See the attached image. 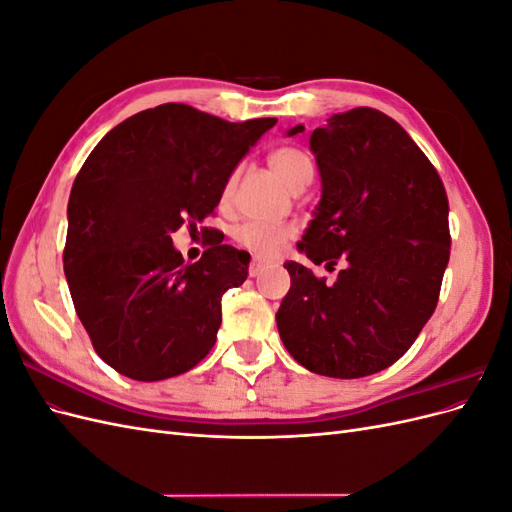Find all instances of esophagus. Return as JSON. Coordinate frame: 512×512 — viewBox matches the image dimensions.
<instances>
[{
  "label": "esophagus",
  "instance_id": "1",
  "mask_svg": "<svg viewBox=\"0 0 512 512\" xmlns=\"http://www.w3.org/2000/svg\"><path fill=\"white\" fill-rule=\"evenodd\" d=\"M267 269V262L265 260H260V258H254L252 260V265H250V275L252 277H256V275H260L262 271Z\"/></svg>",
  "mask_w": 512,
  "mask_h": 512
}]
</instances>
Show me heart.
I'll use <instances>...</instances> for the list:
<instances>
[{
    "label": "heart",
    "mask_w": 512,
    "mask_h": 512,
    "mask_svg": "<svg viewBox=\"0 0 512 512\" xmlns=\"http://www.w3.org/2000/svg\"><path fill=\"white\" fill-rule=\"evenodd\" d=\"M269 168L273 175L284 181L290 190L297 188L303 181L312 179L314 166L307 153L297 147H277L269 153ZM237 173H232L224 185L222 196L228 198L235 188ZM294 237V226L290 224H269V222H243L235 228V241L252 252L258 258H275L286 243Z\"/></svg>",
    "instance_id": "b5f03b06"
}]
</instances>
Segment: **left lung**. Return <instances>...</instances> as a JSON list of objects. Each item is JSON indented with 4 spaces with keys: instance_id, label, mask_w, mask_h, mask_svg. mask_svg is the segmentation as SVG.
<instances>
[{
    "instance_id": "1",
    "label": "left lung",
    "mask_w": 512,
    "mask_h": 512,
    "mask_svg": "<svg viewBox=\"0 0 512 512\" xmlns=\"http://www.w3.org/2000/svg\"><path fill=\"white\" fill-rule=\"evenodd\" d=\"M309 147L322 198L299 252L344 269L327 284L288 260L277 329L292 359L314 374H378L408 352L438 305L451 256L444 183L408 132L369 106L327 119Z\"/></svg>"
}]
</instances>
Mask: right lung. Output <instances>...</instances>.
Masks as SVG:
<instances>
[{"mask_svg":"<svg viewBox=\"0 0 512 512\" xmlns=\"http://www.w3.org/2000/svg\"><path fill=\"white\" fill-rule=\"evenodd\" d=\"M273 117L230 123L188 104L121 121L89 153L68 200L64 271L76 316L121 376L166 380L205 359L222 324V294L250 258L213 228L194 265L173 247L218 207L224 185Z\"/></svg>","mask_w":512,"mask_h":512,"instance_id":"add662e5","label":"right lung"}]
</instances>
